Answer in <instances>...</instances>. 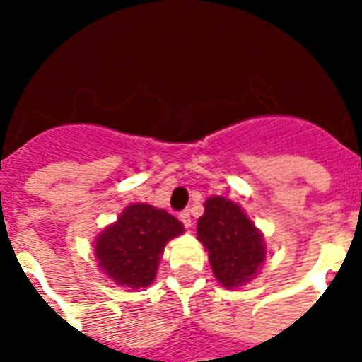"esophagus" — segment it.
Returning <instances> with one entry per match:
<instances>
[{
    "label": "esophagus",
    "instance_id": "obj_1",
    "mask_svg": "<svg viewBox=\"0 0 362 362\" xmlns=\"http://www.w3.org/2000/svg\"><path fill=\"white\" fill-rule=\"evenodd\" d=\"M178 218H180V221L184 223V227H187V229L192 227V216H189V212H187V210L180 212V216H178Z\"/></svg>",
    "mask_w": 362,
    "mask_h": 362
}]
</instances>
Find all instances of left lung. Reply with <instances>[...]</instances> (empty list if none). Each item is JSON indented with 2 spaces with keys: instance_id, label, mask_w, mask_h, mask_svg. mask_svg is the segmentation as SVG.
<instances>
[{
  "instance_id": "left-lung-1",
  "label": "left lung",
  "mask_w": 362,
  "mask_h": 362,
  "mask_svg": "<svg viewBox=\"0 0 362 362\" xmlns=\"http://www.w3.org/2000/svg\"><path fill=\"white\" fill-rule=\"evenodd\" d=\"M197 238L209 252L216 280L235 289L253 280L267 255L264 238L237 203L210 197L197 221Z\"/></svg>"
}]
</instances>
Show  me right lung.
Returning a JSON list of instances; mask_svg holds the SVG:
<instances>
[{
  "instance_id": "1",
  "label": "right lung",
  "mask_w": 362,
  "mask_h": 362,
  "mask_svg": "<svg viewBox=\"0 0 362 362\" xmlns=\"http://www.w3.org/2000/svg\"><path fill=\"white\" fill-rule=\"evenodd\" d=\"M184 233L175 216L150 204H129L95 240L99 269L118 286L139 289L156 280L165 244Z\"/></svg>"
}]
</instances>
